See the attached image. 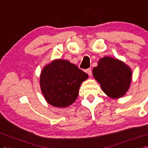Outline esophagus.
I'll return each mask as SVG.
<instances>
[{"label":"esophagus","mask_w":148,"mask_h":148,"mask_svg":"<svg viewBox=\"0 0 148 148\" xmlns=\"http://www.w3.org/2000/svg\"><path fill=\"white\" fill-rule=\"evenodd\" d=\"M86 73H88V75H90V76H91V75H92V70H91V68L87 69V70H86Z\"/></svg>","instance_id":"esophagus-1"}]
</instances>
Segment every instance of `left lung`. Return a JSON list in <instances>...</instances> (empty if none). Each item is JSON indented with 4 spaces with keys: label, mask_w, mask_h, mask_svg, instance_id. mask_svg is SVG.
I'll return each instance as SVG.
<instances>
[{
    "label": "left lung",
    "mask_w": 148,
    "mask_h": 148,
    "mask_svg": "<svg viewBox=\"0 0 148 148\" xmlns=\"http://www.w3.org/2000/svg\"><path fill=\"white\" fill-rule=\"evenodd\" d=\"M93 75L101 84L104 92L112 98L121 97L128 91L132 81V71L117 59L104 57L93 69Z\"/></svg>",
    "instance_id": "1"
}]
</instances>
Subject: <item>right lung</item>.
<instances>
[{
    "label": "right lung",
    "instance_id": "1",
    "mask_svg": "<svg viewBox=\"0 0 148 148\" xmlns=\"http://www.w3.org/2000/svg\"><path fill=\"white\" fill-rule=\"evenodd\" d=\"M88 75L67 60H57L43 68L40 78L41 91L50 105L66 108L75 102L81 83Z\"/></svg>",
    "mask_w": 148,
    "mask_h": 148
}]
</instances>
